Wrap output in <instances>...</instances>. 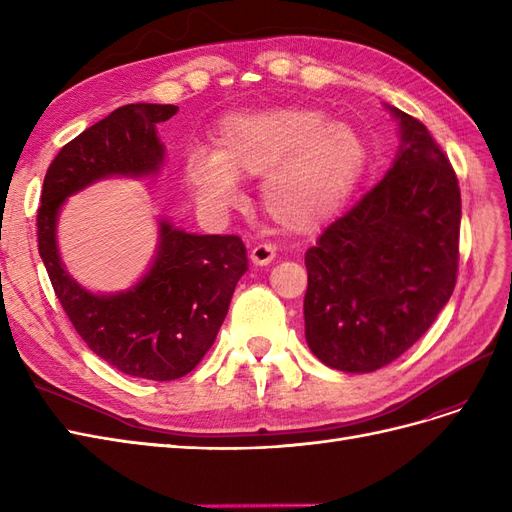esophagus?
<instances>
[{"label": "esophagus", "mask_w": 512, "mask_h": 512, "mask_svg": "<svg viewBox=\"0 0 512 512\" xmlns=\"http://www.w3.org/2000/svg\"><path fill=\"white\" fill-rule=\"evenodd\" d=\"M273 258H275V247L271 245H256L250 252V260L256 267H267Z\"/></svg>", "instance_id": "34e87169"}]
</instances>
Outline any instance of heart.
<instances>
[{
	"instance_id": "b5f03b06",
	"label": "heart",
	"mask_w": 512,
	"mask_h": 512,
	"mask_svg": "<svg viewBox=\"0 0 512 512\" xmlns=\"http://www.w3.org/2000/svg\"><path fill=\"white\" fill-rule=\"evenodd\" d=\"M369 149L352 123L314 106H273L228 115L215 149H194L185 181L198 203L226 211L239 203L241 181L261 179L260 200L273 224L312 235L333 222L359 188Z\"/></svg>"
}]
</instances>
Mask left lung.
I'll return each mask as SVG.
<instances>
[{"label": "left lung", "mask_w": 512, "mask_h": 512, "mask_svg": "<svg viewBox=\"0 0 512 512\" xmlns=\"http://www.w3.org/2000/svg\"><path fill=\"white\" fill-rule=\"evenodd\" d=\"M386 108L399 134L391 168L305 252L307 346L348 374H369L404 354L457 280L455 170L421 121Z\"/></svg>", "instance_id": "left-lung-1"}]
</instances>
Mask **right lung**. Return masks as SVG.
I'll use <instances>...</instances> for the list:
<instances>
[{
  "instance_id": "1",
  "label": "right lung",
  "mask_w": 512,
  "mask_h": 512,
  "mask_svg": "<svg viewBox=\"0 0 512 512\" xmlns=\"http://www.w3.org/2000/svg\"><path fill=\"white\" fill-rule=\"evenodd\" d=\"M175 104H126L61 149L46 170L38 209V250L57 299L91 352L123 374L177 380L213 346L241 275L247 250L239 237L196 235L158 220L149 267L117 292H94L68 273L57 226L68 198L113 177L147 179L166 162L158 123Z\"/></svg>"
}]
</instances>
